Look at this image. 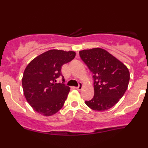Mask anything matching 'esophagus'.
<instances>
[{
	"label": "esophagus",
	"instance_id": "34e87169",
	"mask_svg": "<svg viewBox=\"0 0 148 148\" xmlns=\"http://www.w3.org/2000/svg\"><path fill=\"white\" fill-rule=\"evenodd\" d=\"M82 88H83V84H81V83H80L79 86H78V87H76V88L78 90H81L82 89Z\"/></svg>",
	"mask_w": 148,
	"mask_h": 148
}]
</instances>
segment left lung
I'll return each mask as SVG.
<instances>
[{
  "instance_id": "1",
  "label": "left lung",
  "mask_w": 148,
  "mask_h": 148,
  "mask_svg": "<svg viewBox=\"0 0 148 148\" xmlns=\"http://www.w3.org/2000/svg\"><path fill=\"white\" fill-rule=\"evenodd\" d=\"M81 60L92 73L94 97L85 103L92 110L103 111L118 102L126 92L130 79L123 62L101 48L80 51Z\"/></svg>"
}]
</instances>
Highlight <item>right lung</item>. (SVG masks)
<instances>
[{
  "mask_svg": "<svg viewBox=\"0 0 148 148\" xmlns=\"http://www.w3.org/2000/svg\"><path fill=\"white\" fill-rule=\"evenodd\" d=\"M75 56L74 51L52 49L37 56L25 67L22 78L23 94L37 113L50 116L63 106L70 88L56 79L62 76L63 81L62 66Z\"/></svg>",
  "mask_w": 148,
  "mask_h": 148,
  "instance_id": "1",
  "label": "right lung"
}]
</instances>
